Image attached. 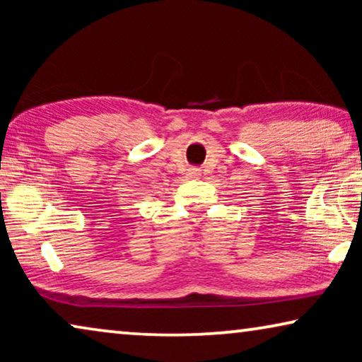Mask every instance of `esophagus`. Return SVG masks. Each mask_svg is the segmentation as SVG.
I'll return each instance as SVG.
<instances>
[{
	"instance_id": "1",
	"label": "esophagus",
	"mask_w": 362,
	"mask_h": 362,
	"mask_svg": "<svg viewBox=\"0 0 362 362\" xmlns=\"http://www.w3.org/2000/svg\"><path fill=\"white\" fill-rule=\"evenodd\" d=\"M192 176H199V171H197V170L192 171Z\"/></svg>"
}]
</instances>
